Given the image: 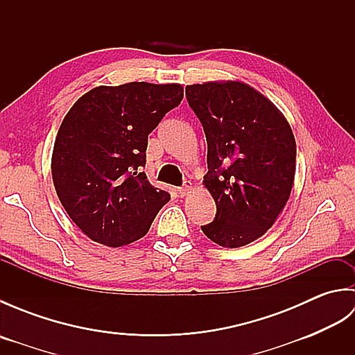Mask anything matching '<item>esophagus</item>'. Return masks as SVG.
Listing matches in <instances>:
<instances>
[{"mask_svg": "<svg viewBox=\"0 0 355 355\" xmlns=\"http://www.w3.org/2000/svg\"><path fill=\"white\" fill-rule=\"evenodd\" d=\"M191 189H192V182H184V184L182 187H178V195L180 197H186Z\"/></svg>", "mask_w": 355, "mask_h": 355, "instance_id": "1", "label": "esophagus"}]
</instances>
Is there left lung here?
<instances>
[{
    "label": "left lung",
    "instance_id": "obj_1",
    "mask_svg": "<svg viewBox=\"0 0 355 355\" xmlns=\"http://www.w3.org/2000/svg\"><path fill=\"white\" fill-rule=\"evenodd\" d=\"M189 107L207 140L205 182L216 205L215 220L201 225L221 247L261 238L277 220L296 173V140L275 103L239 80L186 87Z\"/></svg>",
    "mask_w": 355,
    "mask_h": 355
}]
</instances>
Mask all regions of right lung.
<instances>
[{"instance_id":"right-lung-1","label":"right lung","mask_w":355,"mask_h":355,"mask_svg":"<svg viewBox=\"0 0 355 355\" xmlns=\"http://www.w3.org/2000/svg\"><path fill=\"white\" fill-rule=\"evenodd\" d=\"M183 99L180 84L96 87L64 117L51 154L59 201L94 243L122 247L143 238L171 195L140 172L148 135Z\"/></svg>"}]
</instances>
